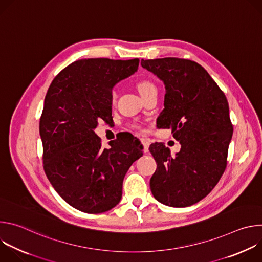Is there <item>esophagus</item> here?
<instances>
[{
  "instance_id": "esophagus-1",
  "label": "esophagus",
  "mask_w": 262,
  "mask_h": 262,
  "mask_svg": "<svg viewBox=\"0 0 262 262\" xmlns=\"http://www.w3.org/2000/svg\"><path fill=\"white\" fill-rule=\"evenodd\" d=\"M141 142L144 146V151L148 152L149 151V145H150V141H149V139H147V138H141Z\"/></svg>"
}]
</instances>
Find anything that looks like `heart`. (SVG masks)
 Masks as SVG:
<instances>
[{"instance_id": "1", "label": "heart", "mask_w": 262, "mask_h": 262, "mask_svg": "<svg viewBox=\"0 0 262 262\" xmlns=\"http://www.w3.org/2000/svg\"><path fill=\"white\" fill-rule=\"evenodd\" d=\"M137 89H138L140 95L142 96V98L147 97L148 95H150L154 92H158L156 85L151 81H148V80L139 81L137 83ZM116 97H117V93L114 91L113 93H112V100L115 102Z\"/></svg>"}]
</instances>
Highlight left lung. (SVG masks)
Listing matches in <instances>:
<instances>
[{"label": "left lung", "instance_id": "left-lung-1", "mask_svg": "<svg viewBox=\"0 0 262 262\" xmlns=\"http://www.w3.org/2000/svg\"><path fill=\"white\" fill-rule=\"evenodd\" d=\"M165 85L159 128H172L180 150L171 156L163 143L149 147L158 167L150 190L161 203L191 206L206 197L226 169L233 126L227 98L198 63L178 58L141 61Z\"/></svg>", "mask_w": 262, "mask_h": 262}]
</instances>
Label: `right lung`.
Segmentation results:
<instances>
[{
    "mask_svg": "<svg viewBox=\"0 0 262 262\" xmlns=\"http://www.w3.org/2000/svg\"><path fill=\"white\" fill-rule=\"evenodd\" d=\"M139 59H83L71 63L52 82L39 124L43 168L55 191L87 213L115 207L122 183L143 146L134 136L102 148L94 133L99 120L112 119V91L138 70Z\"/></svg>",
    "mask_w": 262,
    "mask_h": 262,
    "instance_id": "1",
    "label": "right lung"
}]
</instances>
